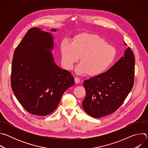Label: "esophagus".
Returning a JSON list of instances; mask_svg holds the SVG:
<instances>
[{"instance_id":"obj_1","label":"esophagus","mask_w":148,"mask_h":148,"mask_svg":"<svg viewBox=\"0 0 148 148\" xmlns=\"http://www.w3.org/2000/svg\"><path fill=\"white\" fill-rule=\"evenodd\" d=\"M75 82L76 83V84H78V83H79V82H80V79L78 78V77H75Z\"/></svg>"}]
</instances>
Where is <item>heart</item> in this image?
<instances>
[{"label":"heart","mask_w":148,"mask_h":148,"mask_svg":"<svg viewBox=\"0 0 148 148\" xmlns=\"http://www.w3.org/2000/svg\"><path fill=\"white\" fill-rule=\"evenodd\" d=\"M61 62L67 70L73 69L79 57L76 69L79 74L97 76L107 71L114 63L115 49L98 35L81 33L74 37L71 43L63 40L60 46Z\"/></svg>","instance_id":"heart-1"}]
</instances>
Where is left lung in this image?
<instances>
[{
	"instance_id": "1",
	"label": "left lung",
	"mask_w": 148,
	"mask_h": 148,
	"mask_svg": "<svg viewBox=\"0 0 148 148\" xmlns=\"http://www.w3.org/2000/svg\"><path fill=\"white\" fill-rule=\"evenodd\" d=\"M134 75L135 57L128 47L123 57L106 73L84 81L86 91L82 102L84 110L96 118L114 112L133 88Z\"/></svg>"
}]
</instances>
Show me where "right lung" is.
Listing matches in <instances>:
<instances>
[{
  "label": "right lung",
  "mask_w": 148,
  "mask_h": 148,
  "mask_svg": "<svg viewBox=\"0 0 148 148\" xmlns=\"http://www.w3.org/2000/svg\"><path fill=\"white\" fill-rule=\"evenodd\" d=\"M53 47L50 33L33 27L28 30L13 54L12 89L22 107L35 115L53 112L63 93L74 84L71 73L54 62L51 52Z\"/></svg>",
  "instance_id": "add662e5"
}]
</instances>
